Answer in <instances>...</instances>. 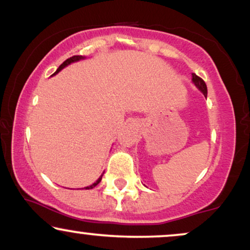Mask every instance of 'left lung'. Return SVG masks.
<instances>
[{"instance_id":"1","label":"left lung","mask_w":250,"mask_h":250,"mask_svg":"<svg viewBox=\"0 0 250 250\" xmlns=\"http://www.w3.org/2000/svg\"><path fill=\"white\" fill-rule=\"evenodd\" d=\"M192 81H193V83L196 84V86L199 88L201 92H203L205 97H207V86H206V83H205L203 78L197 76L196 74H192Z\"/></svg>"}]
</instances>
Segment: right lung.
Masks as SVG:
<instances>
[{
    "label": "right lung",
    "instance_id": "obj_1",
    "mask_svg": "<svg viewBox=\"0 0 250 250\" xmlns=\"http://www.w3.org/2000/svg\"><path fill=\"white\" fill-rule=\"evenodd\" d=\"M81 59H83V57H82V56H74V57H70L69 59H67L66 61H63V62L60 64L59 68H58L57 71H56V73H54L53 75H56L57 73H59V71H60L61 69H62V68H64L66 66H68V64H69V63L74 62V61H78V60H81ZM101 179H102V175H101L100 177H99L97 182L93 183V184H92V186H90V187H86V188H85V189H93V188H94L95 186H98V184L101 182Z\"/></svg>",
    "mask_w": 250,
    "mask_h": 250
}]
</instances>
